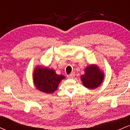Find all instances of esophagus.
Masks as SVG:
<instances>
[{"mask_svg":"<svg viewBox=\"0 0 130 130\" xmlns=\"http://www.w3.org/2000/svg\"><path fill=\"white\" fill-rule=\"evenodd\" d=\"M74 76H75V74H74V73H71L69 75L67 76V77H68V78H71V79L74 78Z\"/></svg>","mask_w":130,"mask_h":130,"instance_id":"obj_1","label":"esophagus"}]
</instances>
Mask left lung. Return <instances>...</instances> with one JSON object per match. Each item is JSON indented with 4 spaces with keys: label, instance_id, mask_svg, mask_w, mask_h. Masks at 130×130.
<instances>
[{
    "label": "left lung",
    "instance_id": "1",
    "mask_svg": "<svg viewBox=\"0 0 130 130\" xmlns=\"http://www.w3.org/2000/svg\"><path fill=\"white\" fill-rule=\"evenodd\" d=\"M104 74L96 64H90L85 68L84 74L80 76L84 87L89 89H95L103 82Z\"/></svg>",
    "mask_w": 130,
    "mask_h": 130
}]
</instances>
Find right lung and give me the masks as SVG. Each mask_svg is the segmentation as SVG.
Returning <instances> with one entry per match:
<instances>
[{"label": "right lung", "mask_w": 130, "mask_h": 130, "mask_svg": "<svg viewBox=\"0 0 130 130\" xmlns=\"http://www.w3.org/2000/svg\"><path fill=\"white\" fill-rule=\"evenodd\" d=\"M65 79L62 74H56L54 69L37 65L34 70L33 81L37 90L46 93H52L57 89L60 81Z\"/></svg>", "instance_id": "add662e5"}]
</instances>
